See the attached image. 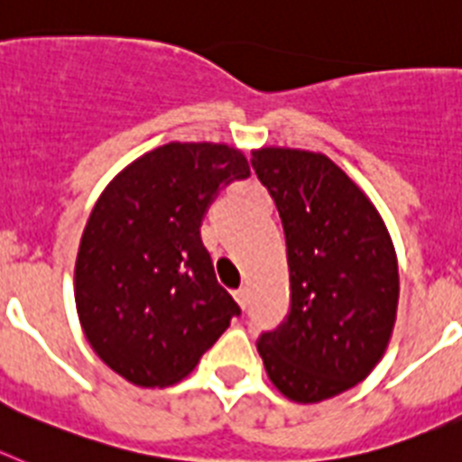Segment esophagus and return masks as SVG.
I'll return each mask as SVG.
<instances>
[{
    "mask_svg": "<svg viewBox=\"0 0 462 462\" xmlns=\"http://www.w3.org/2000/svg\"><path fill=\"white\" fill-rule=\"evenodd\" d=\"M235 300H236V304H239V307L246 309V304H248V288H239V291H235Z\"/></svg>",
    "mask_w": 462,
    "mask_h": 462,
    "instance_id": "34e87169",
    "label": "esophagus"
}]
</instances>
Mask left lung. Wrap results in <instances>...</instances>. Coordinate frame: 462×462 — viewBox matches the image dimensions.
<instances>
[{
  "label": "left lung",
  "mask_w": 462,
  "mask_h": 462,
  "mask_svg": "<svg viewBox=\"0 0 462 462\" xmlns=\"http://www.w3.org/2000/svg\"><path fill=\"white\" fill-rule=\"evenodd\" d=\"M286 232L291 314L264 332L258 353L281 395L330 400L376 367L398 316V258L370 198L328 155L254 151Z\"/></svg>",
  "instance_id": "obj_1"
}]
</instances>
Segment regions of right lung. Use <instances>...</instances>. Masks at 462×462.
I'll use <instances>...</instances> for the list:
<instances>
[{
	"instance_id": "obj_1",
	"label": "right lung",
	"mask_w": 462,
	"mask_h": 462,
	"mask_svg": "<svg viewBox=\"0 0 462 462\" xmlns=\"http://www.w3.org/2000/svg\"><path fill=\"white\" fill-rule=\"evenodd\" d=\"M248 174L239 148L170 142L127 164L92 207L76 311L92 351L134 386L181 381L239 316L199 226L220 188Z\"/></svg>"
}]
</instances>
